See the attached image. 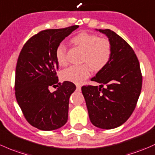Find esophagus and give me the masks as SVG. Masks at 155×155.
<instances>
[{
	"instance_id": "esophagus-1",
	"label": "esophagus",
	"mask_w": 155,
	"mask_h": 155,
	"mask_svg": "<svg viewBox=\"0 0 155 155\" xmlns=\"http://www.w3.org/2000/svg\"><path fill=\"white\" fill-rule=\"evenodd\" d=\"M76 88H77L78 91H80L81 90V86L79 85V84H77V85H76Z\"/></svg>"
}]
</instances>
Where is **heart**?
Listing matches in <instances>:
<instances>
[{
	"mask_svg": "<svg viewBox=\"0 0 155 155\" xmlns=\"http://www.w3.org/2000/svg\"><path fill=\"white\" fill-rule=\"evenodd\" d=\"M75 45L84 51L82 62L86 63L93 71H100L107 64L112 55L111 44L106 38H100L95 34L81 32L72 38ZM67 48L63 43L59 44L56 50V56L60 65L67 63ZM90 75L87 64L73 66L66 68L61 73L64 80L80 84Z\"/></svg>",
	"mask_w": 155,
	"mask_h": 155,
	"instance_id": "heart-1",
	"label": "heart"
}]
</instances>
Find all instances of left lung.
Segmentation results:
<instances>
[{
	"mask_svg": "<svg viewBox=\"0 0 155 155\" xmlns=\"http://www.w3.org/2000/svg\"><path fill=\"white\" fill-rule=\"evenodd\" d=\"M97 30L108 38L111 58L91 79L101 84L99 87L83 86L82 92L92 124L102 129H112L125 123L133 113L141 92L143 77L137 57L124 39L108 29Z\"/></svg>",
	"mask_w": 155,
	"mask_h": 155,
	"instance_id": "obj_1",
	"label": "left lung"
}]
</instances>
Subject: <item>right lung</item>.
<instances>
[{
    "mask_svg": "<svg viewBox=\"0 0 155 155\" xmlns=\"http://www.w3.org/2000/svg\"><path fill=\"white\" fill-rule=\"evenodd\" d=\"M78 27L41 31L26 42L19 54L15 81L16 100L27 122L38 129L53 131L68 121L69 98L76 85L68 81L58 83L56 50ZM50 86L58 88L51 93Z\"/></svg>",
    "mask_w": 155,
    "mask_h": 155,
    "instance_id": "right-lung-1",
    "label": "right lung"
}]
</instances>
